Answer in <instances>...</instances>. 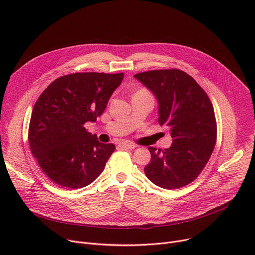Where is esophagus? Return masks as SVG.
Returning a JSON list of instances; mask_svg holds the SVG:
<instances>
[{
    "label": "esophagus",
    "mask_w": 255,
    "mask_h": 255,
    "mask_svg": "<svg viewBox=\"0 0 255 255\" xmlns=\"http://www.w3.org/2000/svg\"><path fill=\"white\" fill-rule=\"evenodd\" d=\"M120 146L123 147V148H126V149H134L136 147V145L134 143H131V142H128V141H125V142H122L120 143Z\"/></svg>",
    "instance_id": "obj_1"
}]
</instances>
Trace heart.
Wrapping results in <instances>:
<instances>
[{
  "label": "heart",
  "instance_id": "obj_1",
  "mask_svg": "<svg viewBox=\"0 0 255 255\" xmlns=\"http://www.w3.org/2000/svg\"><path fill=\"white\" fill-rule=\"evenodd\" d=\"M137 93H141V94H149L146 90H140V91H138ZM137 93H136V94H137ZM149 95H150V94H149Z\"/></svg>",
  "mask_w": 255,
  "mask_h": 255
}]
</instances>
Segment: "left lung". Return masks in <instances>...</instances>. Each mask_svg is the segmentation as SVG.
<instances>
[{"mask_svg": "<svg viewBox=\"0 0 255 255\" xmlns=\"http://www.w3.org/2000/svg\"><path fill=\"white\" fill-rule=\"evenodd\" d=\"M156 98L158 123L169 129V148L149 147L144 172L163 189L189 185L201 173L214 150L217 125L213 105L198 83L179 69H160L134 76Z\"/></svg>", "mask_w": 255, "mask_h": 255, "instance_id": "left-lung-1", "label": "left lung"}]
</instances>
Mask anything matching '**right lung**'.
<instances>
[{
    "label": "right lung",
    "instance_id": "1",
    "mask_svg": "<svg viewBox=\"0 0 255 255\" xmlns=\"http://www.w3.org/2000/svg\"><path fill=\"white\" fill-rule=\"evenodd\" d=\"M124 74L81 72L53 81L36 101L28 140L33 156L55 184L80 189L103 172L115 150L84 127L96 122Z\"/></svg>",
    "mask_w": 255,
    "mask_h": 255
}]
</instances>
